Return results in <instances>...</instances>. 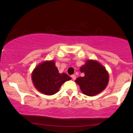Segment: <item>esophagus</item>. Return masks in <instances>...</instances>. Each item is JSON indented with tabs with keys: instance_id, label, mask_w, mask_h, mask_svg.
Wrapping results in <instances>:
<instances>
[{
	"instance_id": "34e87169",
	"label": "esophagus",
	"mask_w": 133,
	"mask_h": 133,
	"mask_svg": "<svg viewBox=\"0 0 133 133\" xmlns=\"http://www.w3.org/2000/svg\"><path fill=\"white\" fill-rule=\"evenodd\" d=\"M71 77H72V79H73V80H75L76 78V75H72Z\"/></svg>"
}]
</instances>
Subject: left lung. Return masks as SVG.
I'll return each mask as SVG.
<instances>
[{
	"label": "left lung",
	"mask_w": 133,
	"mask_h": 133,
	"mask_svg": "<svg viewBox=\"0 0 133 133\" xmlns=\"http://www.w3.org/2000/svg\"><path fill=\"white\" fill-rule=\"evenodd\" d=\"M80 71L84 76L77 77L75 81L84 94L96 96L106 88L109 82V73L98 61L88 59L81 67Z\"/></svg>",
	"instance_id": "1"
}]
</instances>
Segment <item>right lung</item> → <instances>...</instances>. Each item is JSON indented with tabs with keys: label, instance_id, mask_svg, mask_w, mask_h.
<instances>
[{
	"label": "right lung",
	"instance_id": "obj_1",
	"mask_svg": "<svg viewBox=\"0 0 133 133\" xmlns=\"http://www.w3.org/2000/svg\"><path fill=\"white\" fill-rule=\"evenodd\" d=\"M33 84L38 91L51 96L59 91L62 84L71 77L65 73H59L53 60L45 61L37 65L32 72Z\"/></svg>",
	"mask_w": 133,
	"mask_h": 133
}]
</instances>
